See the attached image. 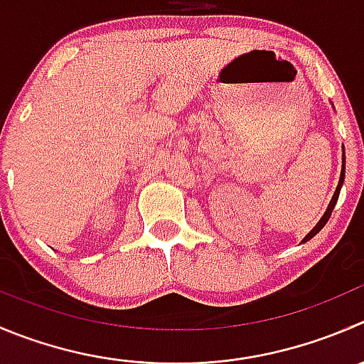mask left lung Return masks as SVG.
I'll return each instance as SVG.
<instances>
[{
    "label": "left lung",
    "instance_id": "1",
    "mask_svg": "<svg viewBox=\"0 0 364 364\" xmlns=\"http://www.w3.org/2000/svg\"><path fill=\"white\" fill-rule=\"evenodd\" d=\"M343 179H345V158H343V171H341V176H340V183H338V188H336V192H334L333 199H331L329 206H327V211H326V213H323V217L320 218V222H318V224H316L315 228H313L311 231H309V235L306 236V238H304V242H308V240H311L313 236H315L316 232H318L320 229H322L323 225L327 224V220H329V218H331V213H333L334 206H336V203H338V197H340V190H341V185H343Z\"/></svg>",
    "mask_w": 364,
    "mask_h": 364
}]
</instances>
